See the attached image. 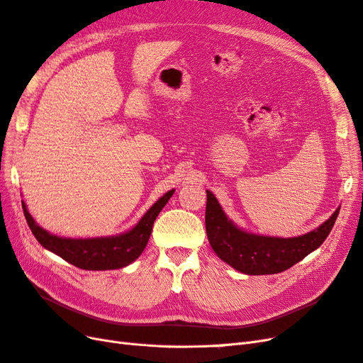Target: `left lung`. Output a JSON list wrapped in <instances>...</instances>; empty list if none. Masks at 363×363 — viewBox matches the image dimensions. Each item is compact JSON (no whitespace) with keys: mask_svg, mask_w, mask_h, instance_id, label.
I'll list each match as a JSON object with an SVG mask.
<instances>
[{"mask_svg":"<svg viewBox=\"0 0 363 363\" xmlns=\"http://www.w3.org/2000/svg\"><path fill=\"white\" fill-rule=\"evenodd\" d=\"M207 192L206 232L216 256L248 276L277 274L294 267L320 247L332 232L339 208L320 227L303 236L274 238L245 232L235 225L219 206L215 195Z\"/></svg>","mask_w":363,"mask_h":363,"instance_id":"obj_1","label":"left lung"}]
</instances>
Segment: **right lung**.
I'll return each mask as SVG.
<instances>
[{"mask_svg": "<svg viewBox=\"0 0 363 363\" xmlns=\"http://www.w3.org/2000/svg\"><path fill=\"white\" fill-rule=\"evenodd\" d=\"M174 194L168 191L163 196L152 204L147 213L140 218V221L125 233L116 236H104V238H86V239H72V238H60L51 235L47 230H43L36 224L35 219L28 213L27 206L23 201L24 215L31 233L39 240V244L50 250L54 255L60 256L71 265L82 269L92 271H104V269H118L130 265L135 262L142 251L145 250L148 239L152 230L157 215L168 203Z\"/></svg>", "mask_w": 363, "mask_h": 363, "instance_id": "right-lung-1", "label": "right lung"}]
</instances>
